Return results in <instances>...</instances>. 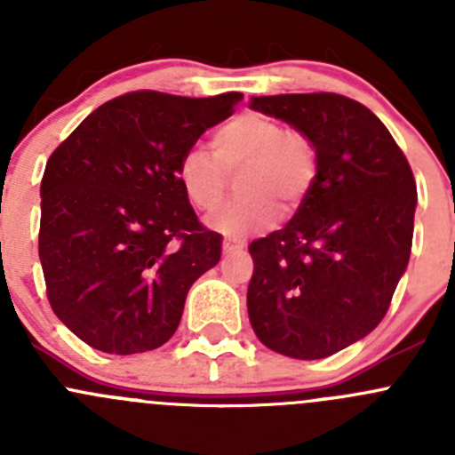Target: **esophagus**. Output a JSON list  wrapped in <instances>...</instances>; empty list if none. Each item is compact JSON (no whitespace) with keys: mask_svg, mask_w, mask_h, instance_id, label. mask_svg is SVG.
I'll return each mask as SVG.
<instances>
[{"mask_svg":"<svg viewBox=\"0 0 455 455\" xmlns=\"http://www.w3.org/2000/svg\"><path fill=\"white\" fill-rule=\"evenodd\" d=\"M237 249H242V244H237V242H233V240H224L222 242L224 253H231V251H237Z\"/></svg>","mask_w":455,"mask_h":455,"instance_id":"esophagus-1","label":"esophagus"}]
</instances>
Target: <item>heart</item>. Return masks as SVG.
I'll use <instances>...</instances> for the list:
<instances>
[{"label": "heart", "mask_w": 455, "mask_h": 455, "mask_svg": "<svg viewBox=\"0 0 455 455\" xmlns=\"http://www.w3.org/2000/svg\"><path fill=\"white\" fill-rule=\"evenodd\" d=\"M213 156L189 149L178 163V182L194 209L213 213L227 196L228 176L240 173L237 194L213 218L228 235H244L291 213L313 191L316 180L315 142L277 118L246 112L231 118L211 139Z\"/></svg>", "instance_id": "1"}]
</instances>
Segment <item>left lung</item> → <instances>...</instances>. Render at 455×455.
Returning <instances> with one entry per match:
<instances>
[{
  "label": "left lung",
  "mask_w": 455,
  "mask_h": 455,
  "mask_svg": "<svg viewBox=\"0 0 455 455\" xmlns=\"http://www.w3.org/2000/svg\"><path fill=\"white\" fill-rule=\"evenodd\" d=\"M315 142L316 180L279 231L253 240L249 319L292 359H325L370 334L392 304L414 237L416 180L387 127L334 92L251 96Z\"/></svg>",
  "instance_id": "1"
}]
</instances>
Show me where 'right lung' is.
Masks as SVG:
<instances>
[{
    "instance_id": "add662e5",
    "label": "right lung",
    "mask_w": 455,
    "mask_h": 455,
    "mask_svg": "<svg viewBox=\"0 0 455 455\" xmlns=\"http://www.w3.org/2000/svg\"><path fill=\"white\" fill-rule=\"evenodd\" d=\"M240 99L127 92L50 154L39 224L45 295L87 346L136 355L173 337L191 283L222 251V235L182 194L178 163Z\"/></svg>"
}]
</instances>
